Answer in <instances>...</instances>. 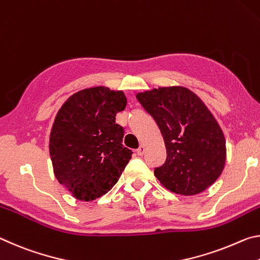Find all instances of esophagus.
<instances>
[{
  "label": "esophagus",
  "instance_id": "34e87169",
  "mask_svg": "<svg viewBox=\"0 0 260 260\" xmlns=\"http://www.w3.org/2000/svg\"><path fill=\"white\" fill-rule=\"evenodd\" d=\"M144 152H145V146L140 145V146L138 147V150H137V154H138V155H143Z\"/></svg>",
  "mask_w": 260,
  "mask_h": 260
}]
</instances>
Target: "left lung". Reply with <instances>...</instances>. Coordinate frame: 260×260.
<instances>
[{
    "mask_svg": "<svg viewBox=\"0 0 260 260\" xmlns=\"http://www.w3.org/2000/svg\"><path fill=\"white\" fill-rule=\"evenodd\" d=\"M136 96L165 140L167 159L154 169L161 184L184 196L213 184L226 164V139L201 98L183 86L153 88Z\"/></svg>",
    "mask_w": 260,
    "mask_h": 260,
    "instance_id": "left-lung-1",
    "label": "left lung"
}]
</instances>
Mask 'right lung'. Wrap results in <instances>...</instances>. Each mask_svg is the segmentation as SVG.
Here are the masks:
<instances>
[{"label":"right lung","instance_id":"obj_1","mask_svg":"<svg viewBox=\"0 0 260 260\" xmlns=\"http://www.w3.org/2000/svg\"><path fill=\"white\" fill-rule=\"evenodd\" d=\"M125 106L122 91L95 86L72 94L56 114L49 137L54 174L78 201L107 193L131 159L116 123Z\"/></svg>","mask_w":260,"mask_h":260}]
</instances>
